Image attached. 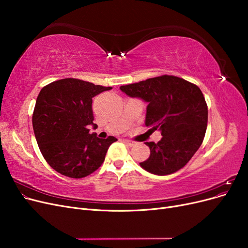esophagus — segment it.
<instances>
[{
    "label": "esophagus",
    "instance_id": "esophagus-1",
    "mask_svg": "<svg viewBox=\"0 0 248 248\" xmlns=\"http://www.w3.org/2000/svg\"><path fill=\"white\" fill-rule=\"evenodd\" d=\"M123 142H124V144H126L127 146H129V147L134 146V142L131 141V140H123Z\"/></svg>",
    "mask_w": 248,
    "mask_h": 248
}]
</instances>
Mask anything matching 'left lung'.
<instances>
[{
  "label": "left lung",
  "instance_id": "left-lung-1",
  "mask_svg": "<svg viewBox=\"0 0 248 248\" xmlns=\"http://www.w3.org/2000/svg\"><path fill=\"white\" fill-rule=\"evenodd\" d=\"M148 102L146 126L161 140L146 142L150 156L140 166L154 175H170L186 166L205 138L208 107L201 89L181 78L161 76L120 87Z\"/></svg>",
  "mask_w": 248,
  "mask_h": 248
}]
</instances>
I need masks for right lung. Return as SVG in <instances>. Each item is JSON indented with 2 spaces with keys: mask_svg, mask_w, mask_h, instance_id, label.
<instances>
[{
  "mask_svg": "<svg viewBox=\"0 0 248 248\" xmlns=\"http://www.w3.org/2000/svg\"><path fill=\"white\" fill-rule=\"evenodd\" d=\"M78 78L52 81L37 97L32 122L44 159L56 171L69 178L91 175L106 159L114 137L99 139L89 133L93 124L92 98L110 90Z\"/></svg>",
  "mask_w": 248,
  "mask_h": 248,
  "instance_id": "right-lung-1",
  "label": "right lung"
}]
</instances>
